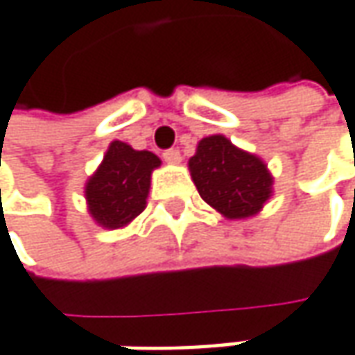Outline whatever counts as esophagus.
Returning <instances> with one entry per match:
<instances>
[{"mask_svg":"<svg viewBox=\"0 0 355 355\" xmlns=\"http://www.w3.org/2000/svg\"><path fill=\"white\" fill-rule=\"evenodd\" d=\"M162 158H164V162H168V164H178L182 157H180V153H178L177 148H168V150H164L162 153Z\"/></svg>","mask_w":355,"mask_h":355,"instance_id":"esophagus-1","label":"esophagus"}]
</instances>
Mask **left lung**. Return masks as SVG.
<instances>
[{
  "instance_id": "1",
  "label": "left lung",
  "mask_w": 355,
  "mask_h": 355,
  "mask_svg": "<svg viewBox=\"0 0 355 355\" xmlns=\"http://www.w3.org/2000/svg\"><path fill=\"white\" fill-rule=\"evenodd\" d=\"M189 168L202 200L227 219L257 215L273 193L267 164L223 135L202 138Z\"/></svg>"
}]
</instances>
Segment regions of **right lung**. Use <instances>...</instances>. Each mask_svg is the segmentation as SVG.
I'll return each mask as SVG.
<instances>
[{"mask_svg":"<svg viewBox=\"0 0 355 355\" xmlns=\"http://www.w3.org/2000/svg\"><path fill=\"white\" fill-rule=\"evenodd\" d=\"M157 166H160L157 155L135 150L130 144L114 140L98 171L86 182L92 219L106 229L126 227L144 211L150 175Z\"/></svg>","mask_w":355,"mask_h":355,"instance_id":"1","label":"right lung"}]
</instances>
